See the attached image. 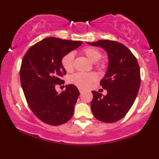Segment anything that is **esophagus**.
Returning <instances> with one entry per match:
<instances>
[{
	"label": "esophagus",
	"mask_w": 159,
	"mask_h": 159,
	"mask_svg": "<svg viewBox=\"0 0 159 159\" xmlns=\"http://www.w3.org/2000/svg\"><path fill=\"white\" fill-rule=\"evenodd\" d=\"M78 89H79V92H80V93H82V92H83V89H82L81 88H78Z\"/></svg>",
	"instance_id": "obj_1"
}]
</instances>
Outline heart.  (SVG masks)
Masks as SVG:
<instances>
[{"instance_id": "obj_1", "label": "heart", "mask_w": 159, "mask_h": 159, "mask_svg": "<svg viewBox=\"0 0 159 159\" xmlns=\"http://www.w3.org/2000/svg\"><path fill=\"white\" fill-rule=\"evenodd\" d=\"M84 54L92 62H97L100 60L101 53L97 49L93 47H87L83 50ZM74 54L73 52H68L61 58V65L66 72H71L73 69ZM95 66L98 70H103L105 67L104 63H97ZM97 79V75L93 72H78L72 75L69 78L70 83L76 85L80 88H87Z\"/></svg>"}]
</instances>
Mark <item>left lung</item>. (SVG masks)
I'll return each mask as SVG.
<instances>
[{
  "instance_id": "left-lung-1",
  "label": "left lung",
  "mask_w": 159,
  "mask_h": 159,
  "mask_svg": "<svg viewBox=\"0 0 159 159\" xmlns=\"http://www.w3.org/2000/svg\"><path fill=\"white\" fill-rule=\"evenodd\" d=\"M107 52L108 67L100 84L107 94L92 91L91 110L97 119L112 123L124 118L133 106L141 84L139 63L131 51L121 43L109 40L87 42Z\"/></svg>"
}]
</instances>
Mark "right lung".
<instances>
[{"label":"right lung","instance_id":"right-lung-1","mask_svg":"<svg viewBox=\"0 0 159 159\" xmlns=\"http://www.w3.org/2000/svg\"><path fill=\"white\" fill-rule=\"evenodd\" d=\"M82 43L47 38L32 46L24 56L20 78L25 98L32 112L46 124L61 125L72 117L80 94L78 88L66 85L59 94L55 87L62 84L61 78L66 75L61 58Z\"/></svg>","mask_w":159,"mask_h":159}]
</instances>
